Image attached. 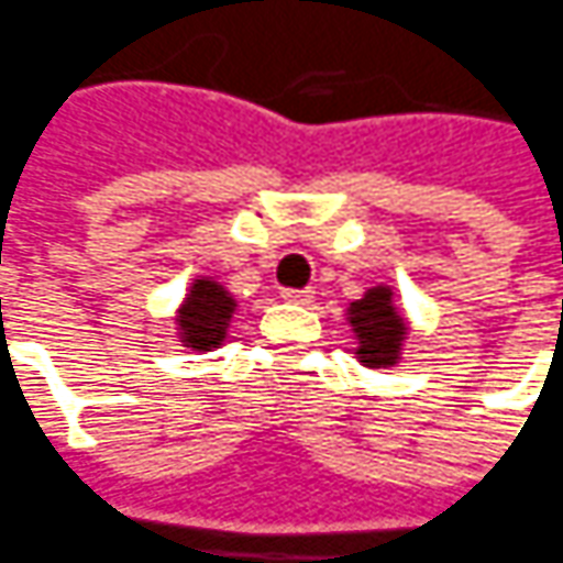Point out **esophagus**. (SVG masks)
Wrapping results in <instances>:
<instances>
[{
	"label": "esophagus",
	"instance_id": "34e87169",
	"mask_svg": "<svg viewBox=\"0 0 563 563\" xmlns=\"http://www.w3.org/2000/svg\"><path fill=\"white\" fill-rule=\"evenodd\" d=\"M312 297H316V290H294V288H285L282 290V300L285 303H297V307H307L312 303Z\"/></svg>",
	"mask_w": 563,
	"mask_h": 563
}]
</instances>
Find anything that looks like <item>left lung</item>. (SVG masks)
I'll list each match as a JSON object with an SVG mask.
<instances>
[{"label": "left lung", "instance_id": "left-lung-1", "mask_svg": "<svg viewBox=\"0 0 563 563\" xmlns=\"http://www.w3.org/2000/svg\"><path fill=\"white\" fill-rule=\"evenodd\" d=\"M346 325L356 338V360L365 368H396L402 362L412 325L396 307V290L387 282L365 288L360 300L346 307Z\"/></svg>", "mask_w": 563, "mask_h": 563}]
</instances>
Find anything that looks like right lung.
I'll return each mask as SVG.
<instances>
[{"label": "right lung", "instance_id": "obj_1", "mask_svg": "<svg viewBox=\"0 0 563 563\" xmlns=\"http://www.w3.org/2000/svg\"><path fill=\"white\" fill-rule=\"evenodd\" d=\"M238 300L232 290L213 275H195L185 288L183 303L176 307V338L185 350L210 353L225 343L235 319Z\"/></svg>", "mask_w": 563, "mask_h": 563}]
</instances>
